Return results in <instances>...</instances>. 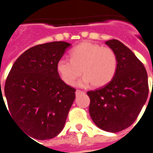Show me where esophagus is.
Returning a JSON list of instances; mask_svg holds the SVG:
<instances>
[{
    "label": "esophagus",
    "mask_w": 153,
    "mask_h": 153,
    "mask_svg": "<svg viewBox=\"0 0 153 153\" xmlns=\"http://www.w3.org/2000/svg\"><path fill=\"white\" fill-rule=\"evenodd\" d=\"M81 93H83L82 91H80V90L76 91V95H79V94H81Z\"/></svg>",
    "instance_id": "esophagus-1"
}]
</instances>
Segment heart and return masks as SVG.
<instances>
[{
	"label": "heart",
	"mask_w": 153,
	"mask_h": 153,
	"mask_svg": "<svg viewBox=\"0 0 153 153\" xmlns=\"http://www.w3.org/2000/svg\"><path fill=\"white\" fill-rule=\"evenodd\" d=\"M71 60L62 58L56 63V70L64 82L72 86L81 76H85L80 86L103 87L114 77L117 68V57L110 47L97 43H81L70 52Z\"/></svg>",
	"instance_id": "1"
}]
</instances>
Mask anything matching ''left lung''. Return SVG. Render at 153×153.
<instances>
[{"instance_id":"left-lung-1","label":"left lung","mask_w":153,"mask_h":153,"mask_svg":"<svg viewBox=\"0 0 153 153\" xmlns=\"http://www.w3.org/2000/svg\"><path fill=\"white\" fill-rule=\"evenodd\" d=\"M106 44L117 55V68L108 84L87 91L89 113L99 128L117 132L137 118L148 97V79L143 62L128 47L115 39Z\"/></svg>"}]
</instances>
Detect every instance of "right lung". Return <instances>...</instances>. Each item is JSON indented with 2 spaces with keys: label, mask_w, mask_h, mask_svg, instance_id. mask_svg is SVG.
<instances>
[{
  "label": "right lung",
  "mask_w": 153,
  "mask_h": 153,
  "mask_svg": "<svg viewBox=\"0 0 153 153\" xmlns=\"http://www.w3.org/2000/svg\"><path fill=\"white\" fill-rule=\"evenodd\" d=\"M70 46L65 42L32 46L16 59L6 77V110L32 138H53L66 123L76 89L61 79L56 63ZM1 102L6 107L2 93Z\"/></svg>",
  "instance_id": "obj_1"
}]
</instances>
